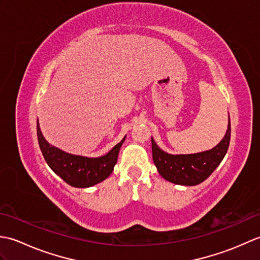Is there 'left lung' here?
Returning a JSON list of instances; mask_svg holds the SVG:
<instances>
[{
    "mask_svg": "<svg viewBox=\"0 0 260 260\" xmlns=\"http://www.w3.org/2000/svg\"><path fill=\"white\" fill-rule=\"evenodd\" d=\"M230 118L223 139L211 150L194 154H169L159 148L152 137L154 164L169 182L180 185H197L206 181L221 163L230 143Z\"/></svg>",
    "mask_w": 260,
    "mask_h": 260,
    "instance_id": "1",
    "label": "left lung"
}]
</instances>
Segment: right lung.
Listing matches in <instances>:
<instances>
[{"mask_svg": "<svg viewBox=\"0 0 260 260\" xmlns=\"http://www.w3.org/2000/svg\"><path fill=\"white\" fill-rule=\"evenodd\" d=\"M39 146L47 164L66 183L74 187H89L101 183L112 174L118 153L126 136L105 155L87 157L75 155L51 145L42 135L39 120L37 121Z\"/></svg>", "mask_w": 260, "mask_h": 260, "instance_id": "obj_1", "label": "right lung"}]
</instances>
